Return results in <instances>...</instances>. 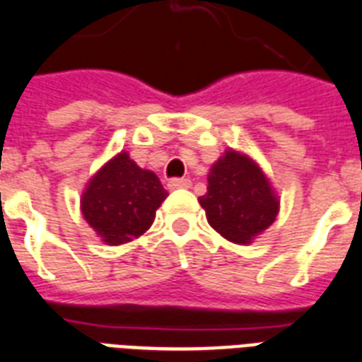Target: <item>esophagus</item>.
<instances>
[{"label":"esophagus","mask_w":362,"mask_h":362,"mask_svg":"<svg viewBox=\"0 0 362 362\" xmlns=\"http://www.w3.org/2000/svg\"><path fill=\"white\" fill-rule=\"evenodd\" d=\"M167 186H169V189H180V187L192 186V182L187 180V178H170V180L167 182Z\"/></svg>","instance_id":"1"}]
</instances>
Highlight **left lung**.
<instances>
[{
    "label": "left lung",
    "instance_id": "obj_1",
    "mask_svg": "<svg viewBox=\"0 0 362 362\" xmlns=\"http://www.w3.org/2000/svg\"><path fill=\"white\" fill-rule=\"evenodd\" d=\"M199 203L210 226L235 244H250L278 214V199L261 169L233 150L210 169L209 187Z\"/></svg>",
    "mask_w": 362,
    "mask_h": 362
}]
</instances>
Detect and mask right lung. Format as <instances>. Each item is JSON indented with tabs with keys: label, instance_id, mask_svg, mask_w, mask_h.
<instances>
[{
	"label": "right lung",
	"instance_id": "obj_1",
	"mask_svg": "<svg viewBox=\"0 0 362 362\" xmlns=\"http://www.w3.org/2000/svg\"><path fill=\"white\" fill-rule=\"evenodd\" d=\"M169 193L152 170L141 169L125 152L112 158L88 184L82 214L107 244L141 237Z\"/></svg>",
	"mask_w": 362,
	"mask_h": 362
}]
</instances>
